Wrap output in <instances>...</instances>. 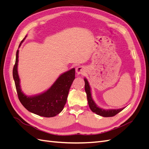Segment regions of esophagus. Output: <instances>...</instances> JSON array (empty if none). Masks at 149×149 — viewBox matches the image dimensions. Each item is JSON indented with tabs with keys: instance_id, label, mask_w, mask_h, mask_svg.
Listing matches in <instances>:
<instances>
[{
	"instance_id": "obj_1",
	"label": "esophagus",
	"mask_w": 149,
	"mask_h": 149,
	"mask_svg": "<svg viewBox=\"0 0 149 149\" xmlns=\"http://www.w3.org/2000/svg\"><path fill=\"white\" fill-rule=\"evenodd\" d=\"M84 71H85V70H84V68L83 66H79L77 67V68H76V73H77V74H84Z\"/></svg>"
}]
</instances>
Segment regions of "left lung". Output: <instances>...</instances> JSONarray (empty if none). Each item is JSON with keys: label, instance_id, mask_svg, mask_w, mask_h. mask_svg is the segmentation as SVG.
I'll return each instance as SVG.
<instances>
[{"label": "left lung", "instance_id": "left-lung-1", "mask_svg": "<svg viewBox=\"0 0 149 149\" xmlns=\"http://www.w3.org/2000/svg\"><path fill=\"white\" fill-rule=\"evenodd\" d=\"M84 80L85 83L84 89H85V91L87 94L88 104L90 109H91V110L93 112H95L96 114L101 116L102 117H112V116H114L117 114H118L119 112L123 111L124 109V108H121V109H106V110L99 107L96 104V103L94 102V101L93 100L92 97H91V88H90L88 80L86 78H84Z\"/></svg>", "mask_w": 149, "mask_h": 149}]
</instances>
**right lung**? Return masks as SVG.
<instances>
[{"mask_svg": "<svg viewBox=\"0 0 149 149\" xmlns=\"http://www.w3.org/2000/svg\"><path fill=\"white\" fill-rule=\"evenodd\" d=\"M26 36L22 40L21 46ZM19 49L16 53L15 63L13 68L17 93L22 104L30 112L37 115L51 118L58 114L63 109L67 101L69 90L75 78V69L73 68L61 74L47 91L33 96H28L22 91L17 66L19 61Z\"/></svg>", "mask_w": 149, "mask_h": 149, "instance_id": "add662e5", "label": "right lung"}]
</instances>
